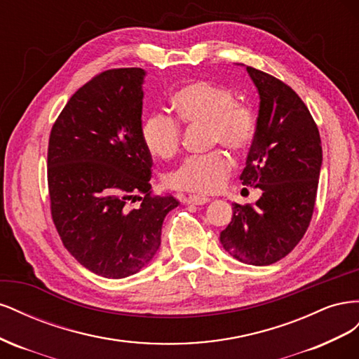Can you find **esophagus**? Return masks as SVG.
I'll return each mask as SVG.
<instances>
[{"label":"esophagus","mask_w":359,"mask_h":359,"mask_svg":"<svg viewBox=\"0 0 359 359\" xmlns=\"http://www.w3.org/2000/svg\"><path fill=\"white\" fill-rule=\"evenodd\" d=\"M184 202L191 205H205L206 202H210V199L206 196H201V194H190L189 198L184 199Z\"/></svg>","instance_id":"1"}]
</instances>
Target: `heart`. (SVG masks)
I'll return each instance as SVG.
<instances>
[{
	"instance_id": "heart-1",
	"label": "heart",
	"mask_w": 359,
	"mask_h": 359,
	"mask_svg": "<svg viewBox=\"0 0 359 359\" xmlns=\"http://www.w3.org/2000/svg\"><path fill=\"white\" fill-rule=\"evenodd\" d=\"M177 121L184 126H205L208 145L222 144L243 153L256 136L257 119L252 107L235 100V94L222 83L198 79L182 85L170 97ZM165 114L149 115L140 128L148 153L161 160L172 158L181 148V128ZM232 160L222 149L193 156L166 177L170 189L191 193L219 191L231 175Z\"/></svg>"
}]
</instances>
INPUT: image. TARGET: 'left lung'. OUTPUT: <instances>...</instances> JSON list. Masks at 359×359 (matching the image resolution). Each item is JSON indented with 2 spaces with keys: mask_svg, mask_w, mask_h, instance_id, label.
<instances>
[{
  "mask_svg": "<svg viewBox=\"0 0 359 359\" xmlns=\"http://www.w3.org/2000/svg\"><path fill=\"white\" fill-rule=\"evenodd\" d=\"M259 93V116L241 181L257 187L255 205L233 203L220 243L240 262L265 266L289 255L310 224L322 166L316 123L289 85L247 67Z\"/></svg>",
  "mask_w": 359,
  "mask_h": 359,
  "instance_id": "obj_1",
  "label": "left lung"
}]
</instances>
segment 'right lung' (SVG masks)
I'll return each mask as SVG.
<instances>
[{"label":"right lung","instance_id":"obj_1","mask_svg":"<svg viewBox=\"0 0 359 359\" xmlns=\"http://www.w3.org/2000/svg\"><path fill=\"white\" fill-rule=\"evenodd\" d=\"M144 78L137 67L94 76L50 130L52 220L70 255L106 278L133 276L153 260L163 220L180 203L151 193L153 158L140 139ZM130 200L141 203L128 209Z\"/></svg>","mask_w":359,"mask_h":359}]
</instances>
